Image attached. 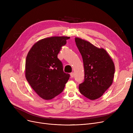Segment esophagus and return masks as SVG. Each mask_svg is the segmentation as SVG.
I'll list each match as a JSON object with an SVG mask.
<instances>
[{
	"mask_svg": "<svg viewBox=\"0 0 133 133\" xmlns=\"http://www.w3.org/2000/svg\"><path fill=\"white\" fill-rule=\"evenodd\" d=\"M70 75H71V78H73L74 76V73L73 72H72V73H71L70 74Z\"/></svg>",
	"mask_w": 133,
	"mask_h": 133,
	"instance_id": "34e87169",
	"label": "esophagus"
}]
</instances>
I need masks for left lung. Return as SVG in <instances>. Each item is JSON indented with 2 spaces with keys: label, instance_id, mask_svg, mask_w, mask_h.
Returning a JSON list of instances; mask_svg holds the SVG:
<instances>
[{
  "label": "left lung",
  "instance_id": "left-lung-1",
  "mask_svg": "<svg viewBox=\"0 0 133 133\" xmlns=\"http://www.w3.org/2000/svg\"><path fill=\"white\" fill-rule=\"evenodd\" d=\"M75 41L84 66L85 80L79 85L80 92L89 100H96L112 84L114 64L104 48L97 47L78 37L75 38Z\"/></svg>",
  "mask_w": 133,
  "mask_h": 133
}]
</instances>
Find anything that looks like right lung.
Masks as SVG:
<instances>
[{
  "label": "right lung",
  "mask_w": 133,
  "mask_h": 133,
  "mask_svg": "<svg viewBox=\"0 0 133 133\" xmlns=\"http://www.w3.org/2000/svg\"><path fill=\"white\" fill-rule=\"evenodd\" d=\"M69 37H52L35 43L27 54L25 77L36 93L42 99L51 100L64 90L69 78L63 71L58 58L61 47Z\"/></svg>",
  "instance_id": "add662e5"
}]
</instances>
